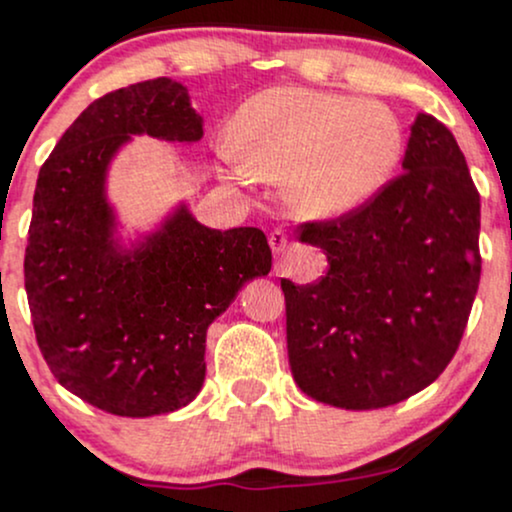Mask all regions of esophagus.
Listing matches in <instances>:
<instances>
[{
	"mask_svg": "<svg viewBox=\"0 0 512 512\" xmlns=\"http://www.w3.org/2000/svg\"><path fill=\"white\" fill-rule=\"evenodd\" d=\"M286 243H289V236H286L281 228H274V231L269 233V248H272L274 255H281V252L286 250Z\"/></svg>",
	"mask_w": 512,
	"mask_h": 512,
	"instance_id": "34e87169",
	"label": "esophagus"
}]
</instances>
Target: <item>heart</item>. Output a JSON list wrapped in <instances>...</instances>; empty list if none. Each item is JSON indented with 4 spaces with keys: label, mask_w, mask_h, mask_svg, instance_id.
Masks as SVG:
<instances>
[{
    "label": "heart",
    "mask_w": 512,
    "mask_h": 512,
    "mask_svg": "<svg viewBox=\"0 0 512 512\" xmlns=\"http://www.w3.org/2000/svg\"><path fill=\"white\" fill-rule=\"evenodd\" d=\"M402 149V122L387 105L276 86L240 105L228 161L238 173L281 182L296 216L330 221L378 195Z\"/></svg>",
    "instance_id": "obj_1"
}]
</instances>
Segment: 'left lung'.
Here are the masks:
<instances>
[{"mask_svg":"<svg viewBox=\"0 0 512 512\" xmlns=\"http://www.w3.org/2000/svg\"><path fill=\"white\" fill-rule=\"evenodd\" d=\"M402 170L351 214L301 226L303 243L327 252L320 281L281 279L291 373L315 402H404L460 346L481 276L479 192L433 115H416Z\"/></svg>","mask_w":512,"mask_h":512,"instance_id":"obj_1","label":"left lung"}]
</instances>
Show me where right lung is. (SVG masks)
Wrapping results in <instances>:
<instances>
[{"label": "right lung", "instance_id": "1", "mask_svg": "<svg viewBox=\"0 0 512 512\" xmlns=\"http://www.w3.org/2000/svg\"><path fill=\"white\" fill-rule=\"evenodd\" d=\"M204 134L180 81L149 79L93 101L38 173L23 274L35 339L76 397L117 416L170 414L199 395L211 322L272 269L260 228L219 231L185 202L125 238L108 173L132 137Z\"/></svg>", "mask_w": 512, "mask_h": 512}]
</instances>
